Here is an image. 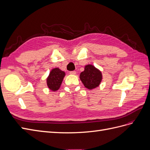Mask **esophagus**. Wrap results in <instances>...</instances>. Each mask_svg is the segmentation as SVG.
Listing matches in <instances>:
<instances>
[{
	"label": "esophagus",
	"mask_w": 150,
	"mask_h": 150,
	"mask_svg": "<svg viewBox=\"0 0 150 150\" xmlns=\"http://www.w3.org/2000/svg\"><path fill=\"white\" fill-rule=\"evenodd\" d=\"M69 73H70L71 74H76V72L75 71H70Z\"/></svg>",
	"instance_id": "34e87169"
}]
</instances>
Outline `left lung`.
<instances>
[{"mask_svg": "<svg viewBox=\"0 0 150 150\" xmlns=\"http://www.w3.org/2000/svg\"><path fill=\"white\" fill-rule=\"evenodd\" d=\"M80 79L86 88L91 89L98 87L102 79L101 72L92 65H87L80 74Z\"/></svg>", "mask_w": 150, "mask_h": 150, "instance_id": "left-lung-1", "label": "left lung"}]
</instances>
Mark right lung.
Here are the masks:
<instances>
[{
	"instance_id": "obj_1",
	"label": "right lung",
	"mask_w": 150,
	"mask_h": 150,
	"mask_svg": "<svg viewBox=\"0 0 150 150\" xmlns=\"http://www.w3.org/2000/svg\"><path fill=\"white\" fill-rule=\"evenodd\" d=\"M64 76V72L62 71L59 68L52 69L47 79V84L49 88L54 91L59 89Z\"/></svg>"
}]
</instances>
